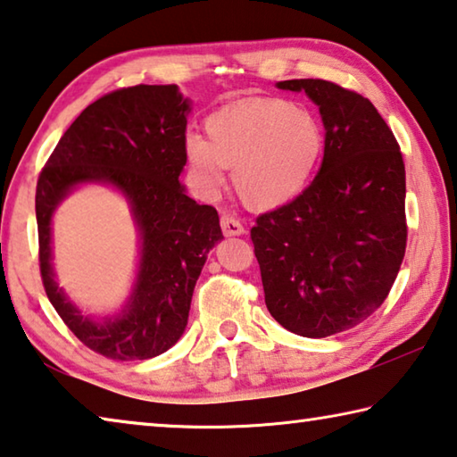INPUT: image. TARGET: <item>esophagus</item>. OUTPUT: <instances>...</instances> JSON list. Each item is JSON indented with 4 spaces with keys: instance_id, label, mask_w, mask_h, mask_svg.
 Instances as JSON below:
<instances>
[{
    "instance_id": "obj_1",
    "label": "esophagus",
    "mask_w": 457,
    "mask_h": 457,
    "mask_svg": "<svg viewBox=\"0 0 457 457\" xmlns=\"http://www.w3.org/2000/svg\"><path fill=\"white\" fill-rule=\"evenodd\" d=\"M220 227H222V233L227 237H238L245 233V227L241 224V220L235 219V216H230V214L220 216Z\"/></svg>"
}]
</instances>
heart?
<instances>
[{"instance_id": "obj_1", "label": "heart", "mask_w": 457, "mask_h": 457, "mask_svg": "<svg viewBox=\"0 0 457 457\" xmlns=\"http://www.w3.org/2000/svg\"><path fill=\"white\" fill-rule=\"evenodd\" d=\"M206 139L192 133L184 154L206 196L233 170L237 196L246 206L275 208L305 190L324 152V129L305 107L283 99H245L206 119Z\"/></svg>"}]
</instances>
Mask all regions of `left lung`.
<instances>
[{"label": "left lung", "mask_w": 457, "mask_h": 457, "mask_svg": "<svg viewBox=\"0 0 457 457\" xmlns=\"http://www.w3.org/2000/svg\"><path fill=\"white\" fill-rule=\"evenodd\" d=\"M303 91L326 127L318 176L297 198L257 216L251 241L265 303L305 338L350 330L375 313L405 257V163L369 99L336 82H278Z\"/></svg>", "instance_id": "obj_1"}]
</instances>
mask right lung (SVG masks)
<instances>
[{
  "instance_id": "add662e5",
  "label": "right lung",
  "mask_w": 457,
  "mask_h": 457,
  "mask_svg": "<svg viewBox=\"0 0 457 457\" xmlns=\"http://www.w3.org/2000/svg\"><path fill=\"white\" fill-rule=\"evenodd\" d=\"M190 103L176 85L119 88L88 104L64 131L36 186L40 275L50 303L77 338L113 361H145L174 346L188 324L194 286L222 238L219 212L179 184ZM111 183L130 200L142 235L134 294L96 322L65 299L51 271L49 220L74 185Z\"/></svg>"
}]
</instances>
